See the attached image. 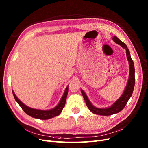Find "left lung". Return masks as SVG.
<instances>
[{"instance_id": "8db88e82", "label": "left lung", "mask_w": 148, "mask_h": 148, "mask_svg": "<svg viewBox=\"0 0 148 148\" xmlns=\"http://www.w3.org/2000/svg\"><path fill=\"white\" fill-rule=\"evenodd\" d=\"M113 41L115 42L116 44L120 45L123 48H124L126 50V55L127 60L129 63V68H130V72H129V77H128V80L127 83V86L125 87V90L123 93L122 95L119 97V98L116 100V101L113 103L111 106L108 107V108H97V107L94 106L90 100L88 98L86 93H84V91L81 89V93H82L83 98L85 100L86 104L88 108L90 111L93 112V114L102 115V116H109L112 115L113 114H116L120 112L121 110L125 108L126 106L128 100L131 97L132 95L134 86H135V68H134V62L132 60L130 53L129 50H128L127 45L125 43L123 42L121 40H119L117 37L114 36L112 37Z\"/></svg>"}]
</instances>
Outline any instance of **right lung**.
Masks as SVG:
<instances>
[{"mask_svg": "<svg viewBox=\"0 0 148 148\" xmlns=\"http://www.w3.org/2000/svg\"><path fill=\"white\" fill-rule=\"evenodd\" d=\"M68 90L69 86H67V88H65L64 95H62L60 100L59 103H58V105L55 106V108L48 110H41L30 108V107L24 104L23 102H21L20 100H19L16 95H15L13 90H12V94H13V96L14 97L16 101L18 104L20 106L22 109L23 110L24 112H25L26 114L34 118H37L40 119H48L53 117H55L56 116H58L62 112V109L64 108L65 104L66 99H67L68 94Z\"/></svg>", "mask_w": 148, "mask_h": 148, "instance_id": "right-lung-1", "label": "right lung"}]
</instances>
